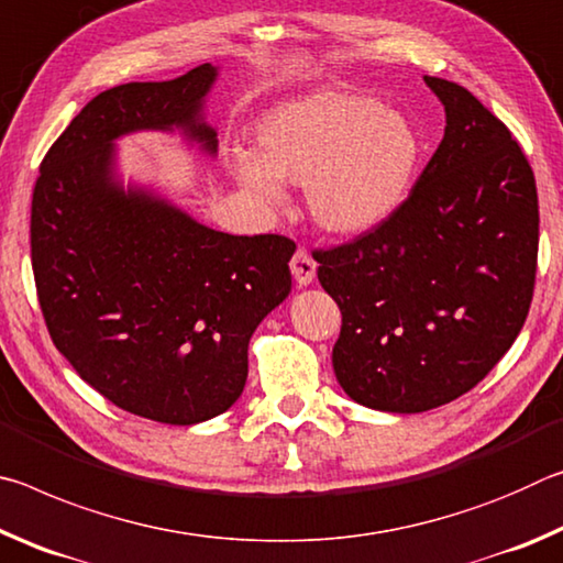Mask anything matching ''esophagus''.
<instances>
[{
  "instance_id": "34e87169",
  "label": "esophagus",
  "mask_w": 563,
  "mask_h": 563,
  "mask_svg": "<svg viewBox=\"0 0 563 563\" xmlns=\"http://www.w3.org/2000/svg\"><path fill=\"white\" fill-rule=\"evenodd\" d=\"M316 268L318 263L312 261V255L308 251H295L292 261H290V271H292V278L298 280V285H310L316 280Z\"/></svg>"
}]
</instances>
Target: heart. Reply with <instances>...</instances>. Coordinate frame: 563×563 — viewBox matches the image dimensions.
I'll return each mask as SVG.
<instances>
[{"label": "heart", "instance_id": "b5f03b06", "mask_svg": "<svg viewBox=\"0 0 563 563\" xmlns=\"http://www.w3.org/2000/svg\"><path fill=\"white\" fill-rule=\"evenodd\" d=\"M255 144L258 154H233L238 184L261 201H278V180L305 186L310 218L335 235L365 233L393 216L422 154L405 113L338 89L273 107L255 126Z\"/></svg>", "mask_w": 563, "mask_h": 563}]
</instances>
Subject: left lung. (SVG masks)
<instances>
[{
    "mask_svg": "<svg viewBox=\"0 0 563 563\" xmlns=\"http://www.w3.org/2000/svg\"><path fill=\"white\" fill-rule=\"evenodd\" d=\"M424 84L446 126L415 188L355 241L312 253L342 312L340 387L397 415L482 383L521 332L537 283L539 198L521 146L460 84Z\"/></svg>",
    "mask_w": 563,
    "mask_h": 563,
    "instance_id": "8db88e82",
    "label": "left lung"
}]
</instances>
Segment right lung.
I'll use <instances>...</instances> for the list:
<instances>
[{
	"label": "right lung",
	"mask_w": 563,
	"mask_h": 563,
	"mask_svg": "<svg viewBox=\"0 0 563 563\" xmlns=\"http://www.w3.org/2000/svg\"><path fill=\"white\" fill-rule=\"evenodd\" d=\"M216 76L201 64L101 91L46 151L32 196L56 350L109 402L164 424L206 422L241 397L247 342L290 292V238L213 231L113 174V141L133 131L180 129L216 154L201 121Z\"/></svg>",
	"instance_id": "right-lung-1"
}]
</instances>
